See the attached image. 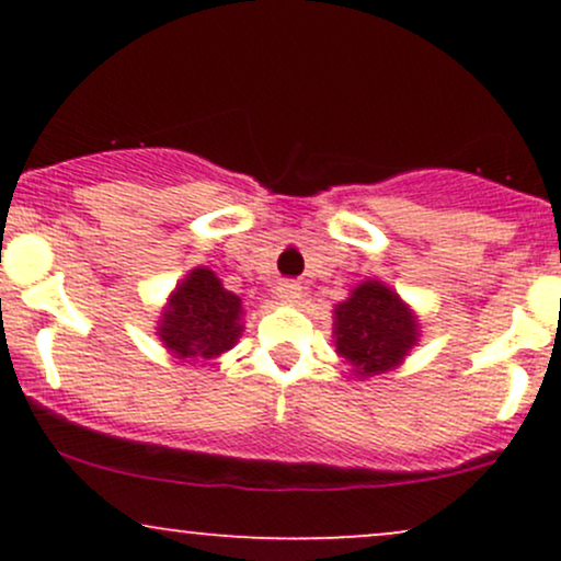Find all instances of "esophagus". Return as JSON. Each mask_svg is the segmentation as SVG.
Returning <instances> with one entry per match:
<instances>
[{
	"instance_id": "obj_1",
	"label": "esophagus",
	"mask_w": 561,
	"mask_h": 561,
	"mask_svg": "<svg viewBox=\"0 0 561 561\" xmlns=\"http://www.w3.org/2000/svg\"><path fill=\"white\" fill-rule=\"evenodd\" d=\"M302 295V287L298 282H279V287H276V298L282 302H298Z\"/></svg>"
}]
</instances>
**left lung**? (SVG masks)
<instances>
[{"label":"left lung","mask_w":561,"mask_h":561,"mask_svg":"<svg viewBox=\"0 0 561 561\" xmlns=\"http://www.w3.org/2000/svg\"><path fill=\"white\" fill-rule=\"evenodd\" d=\"M416 340L420 321L414 311L382 282L366 279L334 306V347L358 377L396 369Z\"/></svg>","instance_id":"obj_1"}]
</instances>
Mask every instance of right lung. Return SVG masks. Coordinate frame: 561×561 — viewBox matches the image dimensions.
<instances>
[{"instance_id": "right-lung-1", "label": "right lung", "mask_w": 561, "mask_h": 561, "mask_svg": "<svg viewBox=\"0 0 561 561\" xmlns=\"http://www.w3.org/2000/svg\"><path fill=\"white\" fill-rule=\"evenodd\" d=\"M242 334V300L199 266L179 282L160 313L158 337L176 358L214 362Z\"/></svg>"}]
</instances>
